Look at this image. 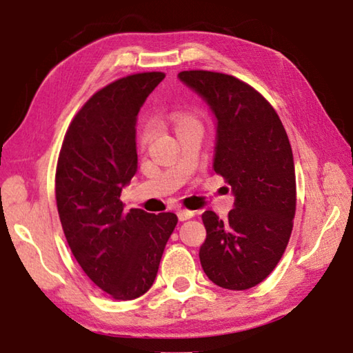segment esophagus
I'll list each match as a JSON object with an SVG mask.
<instances>
[{
    "mask_svg": "<svg viewBox=\"0 0 353 353\" xmlns=\"http://www.w3.org/2000/svg\"><path fill=\"white\" fill-rule=\"evenodd\" d=\"M193 215H194L193 210H188V209H179L177 210V217H179V220H181V222H185V220L192 219Z\"/></svg>",
    "mask_w": 353,
    "mask_h": 353,
    "instance_id": "34e87169",
    "label": "esophagus"
}]
</instances>
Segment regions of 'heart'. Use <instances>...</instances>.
<instances>
[{
  "label": "heart",
  "mask_w": 353,
  "mask_h": 353,
  "mask_svg": "<svg viewBox=\"0 0 353 353\" xmlns=\"http://www.w3.org/2000/svg\"><path fill=\"white\" fill-rule=\"evenodd\" d=\"M172 122H174L176 130L182 128V126H185L188 123H193L196 122V119L193 117V115H188V114H174L172 115ZM147 136H149V126H143L139 131V143L144 144L147 141Z\"/></svg>",
  "instance_id": "obj_1"
}]
</instances>
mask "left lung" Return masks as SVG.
<instances>
[{
  "label": "left lung",
  "mask_w": 353,
  "mask_h": 353,
  "mask_svg": "<svg viewBox=\"0 0 353 353\" xmlns=\"http://www.w3.org/2000/svg\"><path fill=\"white\" fill-rule=\"evenodd\" d=\"M179 79L215 115L214 171L234 193L227 220L212 210L201 215L199 261L215 285L247 290L271 274L290 239L296 210L290 141L274 108L249 83L201 70Z\"/></svg>",
  "instance_id": "obj_1"
}]
</instances>
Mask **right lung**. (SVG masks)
Wrapping results in <instances>:
<instances>
[{"label": "right lung", "instance_id": "1", "mask_svg": "<svg viewBox=\"0 0 353 353\" xmlns=\"http://www.w3.org/2000/svg\"><path fill=\"white\" fill-rule=\"evenodd\" d=\"M163 79V72H139L94 93L68 126L57 163L55 198L68 245L92 282L120 301L152 287L177 225L176 214L125 212L120 201L138 171L139 109Z\"/></svg>", "mask_w": 353, "mask_h": 353}]
</instances>
